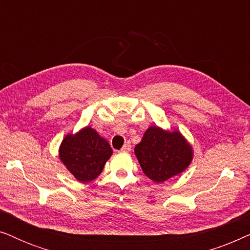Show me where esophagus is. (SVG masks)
Returning <instances> with one entry per match:
<instances>
[{"mask_svg": "<svg viewBox=\"0 0 250 250\" xmlns=\"http://www.w3.org/2000/svg\"><path fill=\"white\" fill-rule=\"evenodd\" d=\"M131 149H132V146H131V143L127 142V143H125L124 146H123V148H122V151L129 152V151H131Z\"/></svg>", "mask_w": 250, "mask_h": 250, "instance_id": "1", "label": "esophagus"}]
</instances>
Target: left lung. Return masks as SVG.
I'll list each match as a JSON object with an SVG mask.
<instances>
[{"instance_id":"left-lung-1","label":"left lung","mask_w":250,"mask_h":250,"mask_svg":"<svg viewBox=\"0 0 250 250\" xmlns=\"http://www.w3.org/2000/svg\"><path fill=\"white\" fill-rule=\"evenodd\" d=\"M135 156L143 173L160 183L183 172L192 160V149L180 132H166L157 126L146 129Z\"/></svg>"}]
</instances>
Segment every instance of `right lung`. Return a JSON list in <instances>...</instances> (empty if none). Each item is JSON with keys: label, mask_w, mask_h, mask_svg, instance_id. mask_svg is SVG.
I'll return each mask as SVG.
<instances>
[{"label": "right lung", "mask_w": 250, "mask_h": 250, "mask_svg": "<svg viewBox=\"0 0 250 250\" xmlns=\"http://www.w3.org/2000/svg\"><path fill=\"white\" fill-rule=\"evenodd\" d=\"M111 153L109 143L88 126L77 134L67 135L59 150L61 162L78 181L84 183L100 175Z\"/></svg>", "instance_id": "add662e5"}]
</instances>
